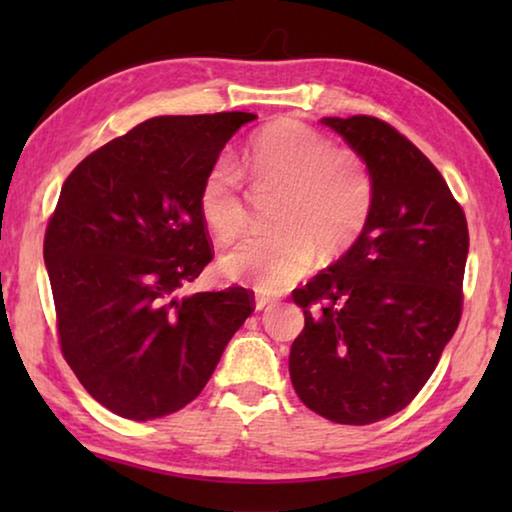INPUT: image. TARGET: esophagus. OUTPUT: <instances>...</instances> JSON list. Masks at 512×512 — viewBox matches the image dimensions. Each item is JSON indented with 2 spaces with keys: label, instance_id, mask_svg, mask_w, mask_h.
I'll use <instances>...</instances> for the list:
<instances>
[{
  "label": "esophagus",
  "instance_id": "34e87169",
  "mask_svg": "<svg viewBox=\"0 0 512 512\" xmlns=\"http://www.w3.org/2000/svg\"><path fill=\"white\" fill-rule=\"evenodd\" d=\"M273 305H275V300H271V298H266V296H257V298H255V307H257V311L271 309Z\"/></svg>",
  "mask_w": 512,
  "mask_h": 512
}]
</instances>
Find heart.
Segmentation results:
<instances>
[{"label": "heart", "instance_id": "1", "mask_svg": "<svg viewBox=\"0 0 512 512\" xmlns=\"http://www.w3.org/2000/svg\"><path fill=\"white\" fill-rule=\"evenodd\" d=\"M257 194L280 192L268 223L275 232L241 241L221 257V273L275 296L296 284L320 257L348 250L366 228L375 198L363 155L332 146L298 119H277L257 131L244 151ZM198 207L216 237L244 235L250 205L241 173L228 158L207 169Z\"/></svg>", "mask_w": 512, "mask_h": 512}]
</instances>
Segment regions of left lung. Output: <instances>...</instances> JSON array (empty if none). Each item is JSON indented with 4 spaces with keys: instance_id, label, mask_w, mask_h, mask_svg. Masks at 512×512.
<instances>
[{
    "instance_id": "8db88e82",
    "label": "left lung",
    "mask_w": 512,
    "mask_h": 512,
    "mask_svg": "<svg viewBox=\"0 0 512 512\" xmlns=\"http://www.w3.org/2000/svg\"><path fill=\"white\" fill-rule=\"evenodd\" d=\"M372 173L366 228L327 271L291 293L305 329L289 372L302 404L339 424H372L409 406L463 314L470 235L431 160L370 115L325 117Z\"/></svg>"
}]
</instances>
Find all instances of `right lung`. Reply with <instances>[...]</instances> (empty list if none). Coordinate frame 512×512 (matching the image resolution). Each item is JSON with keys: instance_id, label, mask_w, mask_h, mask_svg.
Segmentation results:
<instances>
[{"instance_id": "1", "label": "right lung", "mask_w": 512, "mask_h": 512, "mask_svg": "<svg viewBox=\"0 0 512 512\" xmlns=\"http://www.w3.org/2000/svg\"><path fill=\"white\" fill-rule=\"evenodd\" d=\"M253 112L164 115L99 146L60 189L45 232L58 343L85 391L126 420L176 413L203 391L253 291L180 298L212 262L198 194Z\"/></svg>"}]
</instances>
